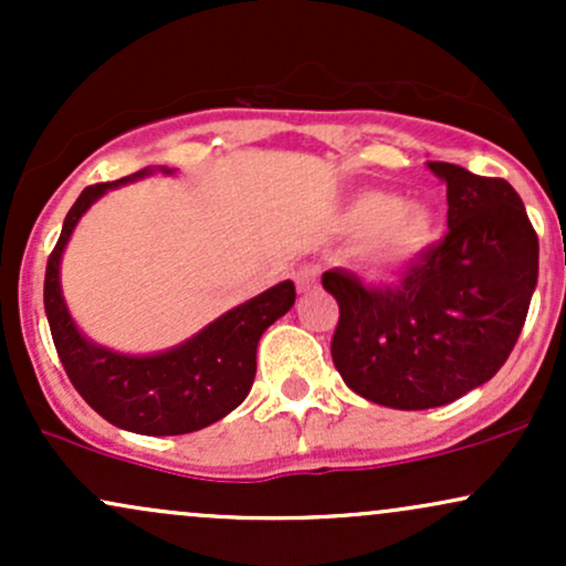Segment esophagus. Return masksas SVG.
I'll use <instances>...</instances> for the list:
<instances>
[{
  "mask_svg": "<svg viewBox=\"0 0 566 566\" xmlns=\"http://www.w3.org/2000/svg\"><path fill=\"white\" fill-rule=\"evenodd\" d=\"M295 284L297 292L316 290V284H319V269H316V265H301V269L295 271Z\"/></svg>",
  "mask_w": 566,
  "mask_h": 566,
  "instance_id": "esophagus-1",
  "label": "esophagus"
}]
</instances>
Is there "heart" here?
Here are the masks:
<instances>
[{
  "mask_svg": "<svg viewBox=\"0 0 566 566\" xmlns=\"http://www.w3.org/2000/svg\"><path fill=\"white\" fill-rule=\"evenodd\" d=\"M346 229L354 237H367V263L388 271L412 261L431 244L437 218L423 201H399L394 193L365 191L348 205Z\"/></svg>",
  "mask_w": 566,
  "mask_h": 566,
  "instance_id": "1",
  "label": "heart"
}]
</instances>
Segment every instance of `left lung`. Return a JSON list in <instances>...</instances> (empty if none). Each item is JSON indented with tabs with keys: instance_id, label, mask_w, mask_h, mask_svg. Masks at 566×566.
Returning a JSON list of instances; mask_svg holds the SVG:
<instances>
[{
	"instance_id": "obj_1",
	"label": "left lung",
	"mask_w": 566,
	"mask_h": 566,
	"mask_svg": "<svg viewBox=\"0 0 566 566\" xmlns=\"http://www.w3.org/2000/svg\"><path fill=\"white\" fill-rule=\"evenodd\" d=\"M447 233L399 282L367 287L343 269L322 284L340 305L333 361L350 391L394 409L450 405L486 382L522 335L537 284V233L513 186L450 161Z\"/></svg>"
}]
</instances>
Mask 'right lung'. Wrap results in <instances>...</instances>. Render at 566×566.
Returning <instances> with one entry per match:
<instances>
[{
	"label": "right lung",
	"instance_id": "right-lung-1",
	"mask_svg": "<svg viewBox=\"0 0 566 566\" xmlns=\"http://www.w3.org/2000/svg\"><path fill=\"white\" fill-rule=\"evenodd\" d=\"M159 170L172 175L167 167ZM151 172L146 167L112 184L87 186L80 193L63 220L61 239L44 271V314L69 380L101 418L143 437H178L218 423L247 399L255 380L258 340L292 308L295 284L287 279L261 292L161 354L127 356L87 340L63 301V250L80 218L103 193Z\"/></svg>",
	"mask_w": 566,
	"mask_h": 566
}]
</instances>
